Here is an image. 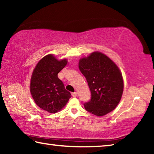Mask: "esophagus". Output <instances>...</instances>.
I'll use <instances>...</instances> for the list:
<instances>
[{"instance_id":"obj_1","label":"esophagus","mask_w":154,"mask_h":154,"mask_svg":"<svg viewBox=\"0 0 154 154\" xmlns=\"http://www.w3.org/2000/svg\"><path fill=\"white\" fill-rule=\"evenodd\" d=\"M72 97H77V92H72Z\"/></svg>"}]
</instances>
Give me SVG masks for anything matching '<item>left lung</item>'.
Masks as SVG:
<instances>
[{
  "label": "left lung",
  "mask_w": 154,
  "mask_h": 154,
  "mask_svg": "<svg viewBox=\"0 0 154 154\" xmlns=\"http://www.w3.org/2000/svg\"><path fill=\"white\" fill-rule=\"evenodd\" d=\"M79 69L86 78L91 100L84 104L86 111L96 116L113 111L120 101L124 79L117 64L100 51H94L79 60Z\"/></svg>",
  "instance_id": "obj_1"
}]
</instances>
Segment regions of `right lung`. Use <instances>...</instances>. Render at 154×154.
Wrapping results in <instances>:
<instances>
[{
  "label": "right lung",
  "mask_w": 154,
  "mask_h": 154,
  "mask_svg": "<svg viewBox=\"0 0 154 154\" xmlns=\"http://www.w3.org/2000/svg\"><path fill=\"white\" fill-rule=\"evenodd\" d=\"M67 62L66 58L58 60L54 54H48L38 62L31 75L30 92L33 100L49 113L62 110L71 97L58 77Z\"/></svg>",
  "instance_id": "1"
}]
</instances>
